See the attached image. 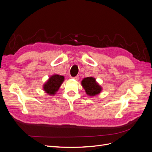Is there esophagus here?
<instances>
[{"label":"esophagus","instance_id":"34e87169","mask_svg":"<svg viewBox=\"0 0 152 152\" xmlns=\"http://www.w3.org/2000/svg\"><path fill=\"white\" fill-rule=\"evenodd\" d=\"M73 79H75V80H79V76H75V77H73Z\"/></svg>","mask_w":152,"mask_h":152}]
</instances>
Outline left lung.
Masks as SVG:
<instances>
[{"label": "left lung", "instance_id": "1", "mask_svg": "<svg viewBox=\"0 0 152 152\" xmlns=\"http://www.w3.org/2000/svg\"><path fill=\"white\" fill-rule=\"evenodd\" d=\"M82 86L85 89L87 95L93 96L99 94L102 90L101 87L93 77H87L82 80Z\"/></svg>", "mask_w": 152, "mask_h": 152}]
</instances>
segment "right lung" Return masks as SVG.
I'll return each mask as SVG.
<instances>
[{
  "label": "right lung",
  "instance_id": "1",
  "mask_svg": "<svg viewBox=\"0 0 152 152\" xmlns=\"http://www.w3.org/2000/svg\"><path fill=\"white\" fill-rule=\"evenodd\" d=\"M64 76L59 75H54L50 76L43 86L45 92L49 95H54L59 89L64 81Z\"/></svg>",
  "mask_w": 152,
  "mask_h": 152
}]
</instances>
